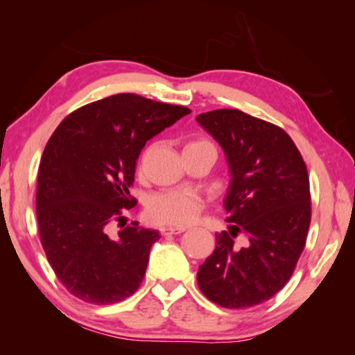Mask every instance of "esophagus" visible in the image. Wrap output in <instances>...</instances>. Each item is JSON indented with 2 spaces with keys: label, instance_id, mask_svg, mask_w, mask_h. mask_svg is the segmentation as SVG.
<instances>
[{
  "label": "esophagus",
  "instance_id": "34e87169",
  "mask_svg": "<svg viewBox=\"0 0 355 355\" xmlns=\"http://www.w3.org/2000/svg\"><path fill=\"white\" fill-rule=\"evenodd\" d=\"M160 232H162V235L168 236V235H178V233H183L184 229L183 227H171L169 225V227H162Z\"/></svg>",
  "mask_w": 355,
  "mask_h": 355
}]
</instances>
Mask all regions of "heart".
Returning a JSON list of instances; mask_svg holds the SVG:
<instances>
[{"label": "heart", "instance_id": "b5f03b06", "mask_svg": "<svg viewBox=\"0 0 355 355\" xmlns=\"http://www.w3.org/2000/svg\"><path fill=\"white\" fill-rule=\"evenodd\" d=\"M198 149H215L212 141L195 137L186 143L184 153ZM202 210V200L187 189H166L154 193L146 202V215L153 223L183 227L197 220Z\"/></svg>", "mask_w": 355, "mask_h": 355}]
</instances>
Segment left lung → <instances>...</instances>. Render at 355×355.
<instances>
[{"label": "left lung", "instance_id": "left-lung-1", "mask_svg": "<svg viewBox=\"0 0 355 355\" xmlns=\"http://www.w3.org/2000/svg\"><path fill=\"white\" fill-rule=\"evenodd\" d=\"M198 123L223 146L230 169L229 232L197 273L201 293L232 310L266 302L290 281L311 223L310 178L281 126L239 110H214ZM243 232L248 245L234 239Z\"/></svg>", "mask_w": 355, "mask_h": 355}]
</instances>
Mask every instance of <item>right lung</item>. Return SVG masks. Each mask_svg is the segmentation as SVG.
Wrapping results in <instances>:
<instances>
[{
    "instance_id": "add662e5",
    "label": "right lung",
    "mask_w": 355,
    "mask_h": 355,
    "mask_svg": "<svg viewBox=\"0 0 355 355\" xmlns=\"http://www.w3.org/2000/svg\"><path fill=\"white\" fill-rule=\"evenodd\" d=\"M189 112L122 93L74 110L51 134L37 169V230L74 297L110 305L137 291L160 233L135 223L111 236L110 225L137 205L130 187L143 146Z\"/></svg>"
}]
</instances>
